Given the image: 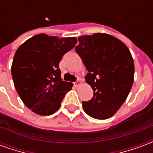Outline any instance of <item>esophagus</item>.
I'll use <instances>...</instances> for the list:
<instances>
[{
    "label": "esophagus",
    "mask_w": 153,
    "mask_h": 153,
    "mask_svg": "<svg viewBox=\"0 0 153 153\" xmlns=\"http://www.w3.org/2000/svg\"><path fill=\"white\" fill-rule=\"evenodd\" d=\"M81 84V82H80V80L79 79H77L74 83V85L75 87H79Z\"/></svg>",
    "instance_id": "34e87169"
}]
</instances>
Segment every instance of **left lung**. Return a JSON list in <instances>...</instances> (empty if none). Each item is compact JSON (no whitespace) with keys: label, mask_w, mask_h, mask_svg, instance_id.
I'll use <instances>...</instances> for the list:
<instances>
[{"label":"left lung","mask_w":153,"mask_h":153,"mask_svg":"<svg viewBox=\"0 0 153 153\" xmlns=\"http://www.w3.org/2000/svg\"><path fill=\"white\" fill-rule=\"evenodd\" d=\"M75 51L88 73L86 82L93 90V98L83 102L91 117H111L127 98L134 83V65L125 43L111 35L94 33L78 38Z\"/></svg>","instance_id":"obj_1"}]
</instances>
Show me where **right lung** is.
Segmentation results:
<instances>
[{
	"mask_svg": "<svg viewBox=\"0 0 153 153\" xmlns=\"http://www.w3.org/2000/svg\"><path fill=\"white\" fill-rule=\"evenodd\" d=\"M77 42L75 38L33 36L19 47L11 74L17 93L25 106L36 114L50 115L60 108L73 86L63 81L59 63Z\"/></svg>",
	"mask_w": 153,
	"mask_h": 153,
	"instance_id": "1",
	"label": "right lung"
}]
</instances>
